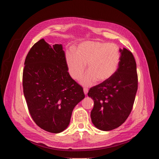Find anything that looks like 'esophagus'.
Listing matches in <instances>:
<instances>
[{
    "label": "esophagus",
    "mask_w": 159,
    "mask_h": 159,
    "mask_svg": "<svg viewBox=\"0 0 159 159\" xmlns=\"http://www.w3.org/2000/svg\"><path fill=\"white\" fill-rule=\"evenodd\" d=\"M88 90H89L88 88H87V87H84V93L85 94H87Z\"/></svg>",
    "instance_id": "esophagus-1"
}]
</instances>
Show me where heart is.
I'll list each match as a JSON object with an SVG mask.
<instances>
[{"mask_svg":"<svg viewBox=\"0 0 159 159\" xmlns=\"http://www.w3.org/2000/svg\"><path fill=\"white\" fill-rule=\"evenodd\" d=\"M120 60V49L112 43L85 41L79 45L75 53L69 51L66 53L68 70L75 80L82 77L87 63L89 72L81 80L87 85L96 80L102 82L110 79L117 71Z\"/></svg>","mask_w":159,"mask_h":159,"instance_id":"heart-1","label":"heart"}]
</instances>
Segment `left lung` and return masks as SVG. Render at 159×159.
<instances>
[{"label": "left lung", "instance_id": "1", "mask_svg": "<svg viewBox=\"0 0 159 159\" xmlns=\"http://www.w3.org/2000/svg\"><path fill=\"white\" fill-rule=\"evenodd\" d=\"M121 60L116 73L108 80L90 88L88 96L94 102L90 112L98 129L110 131L118 128L133 109L138 89L137 63L132 53L120 49Z\"/></svg>", "mask_w": 159, "mask_h": 159}]
</instances>
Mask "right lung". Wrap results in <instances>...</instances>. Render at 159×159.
<instances>
[{
	"label": "right lung",
	"instance_id": "obj_1",
	"mask_svg": "<svg viewBox=\"0 0 159 159\" xmlns=\"http://www.w3.org/2000/svg\"><path fill=\"white\" fill-rule=\"evenodd\" d=\"M25 65L23 93L32 119L48 132L63 131L85 94L68 72L62 45L51 47L44 39L39 40L29 51Z\"/></svg>",
	"mask_w": 159,
	"mask_h": 159
}]
</instances>
